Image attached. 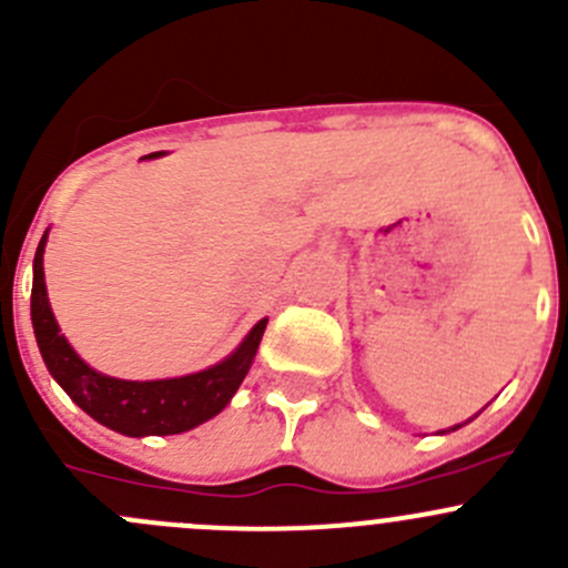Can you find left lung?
<instances>
[{"label":"left lung","mask_w":568,"mask_h":568,"mask_svg":"<svg viewBox=\"0 0 568 568\" xmlns=\"http://www.w3.org/2000/svg\"><path fill=\"white\" fill-rule=\"evenodd\" d=\"M456 428H462V426H454V428H450V432H456Z\"/></svg>","instance_id":"1"}]
</instances>
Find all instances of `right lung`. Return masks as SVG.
Listing matches in <instances>:
<instances>
[{
  "mask_svg": "<svg viewBox=\"0 0 568 568\" xmlns=\"http://www.w3.org/2000/svg\"><path fill=\"white\" fill-rule=\"evenodd\" d=\"M43 250L45 233L40 239L36 263H32V326L36 341L49 374L77 406H82L93 420L125 437H164L181 434L200 423L220 415L247 376L257 346H261L266 321L261 318L244 337L242 346L222 363L200 371V374L178 376V379L125 382L99 374L90 368L71 348L65 335H60L49 294L43 283Z\"/></svg>",
  "mask_w": 568,
  "mask_h": 568,
  "instance_id": "1",
  "label": "right lung"
}]
</instances>
